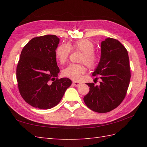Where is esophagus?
Instances as JSON below:
<instances>
[{
    "mask_svg": "<svg viewBox=\"0 0 147 147\" xmlns=\"http://www.w3.org/2000/svg\"><path fill=\"white\" fill-rule=\"evenodd\" d=\"M80 82H73V85L74 86H79L80 85Z\"/></svg>",
    "mask_w": 147,
    "mask_h": 147,
    "instance_id": "obj_1",
    "label": "esophagus"
}]
</instances>
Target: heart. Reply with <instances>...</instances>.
Here are the masks:
<instances>
[{"label":"heart","mask_w":147,"mask_h":147,"mask_svg":"<svg viewBox=\"0 0 147 147\" xmlns=\"http://www.w3.org/2000/svg\"><path fill=\"white\" fill-rule=\"evenodd\" d=\"M71 50L82 52L79 61L85 64L87 67L93 69L96 67L98 62V55L94 52L95 46L93 42L88 39H81L71 43H63L59 45L55 50V56L61 64H64L68 60ZM86 71L83 64H69L62 71L64 76L73 80L80 78L82 74Z\"/></svg>","instance_id":"obj_1"}]
</instances>
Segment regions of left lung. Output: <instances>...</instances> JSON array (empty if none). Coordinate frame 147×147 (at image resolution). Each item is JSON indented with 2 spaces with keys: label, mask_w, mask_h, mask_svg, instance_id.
Masks as SVG:
<instances>
[{
  "label": "left lung",
  "mask_w": 147,
  "mask_h": 147,
  "mask_svg": "<svg viewBox=\"0 0 147 147\" xmlns=\"http://www.w3.org/2000/svg\"><path fill=\"white\" fill-rule=\"evenodd\" d=\"M93 76H100V85L88 83L90 91L84 96L93 111L105 113L115 109L125 98L131 78L128 53L117 40L106 38L101 43V56Z\"/></svg>",
  "instance_id": "1"
}]
</instances>
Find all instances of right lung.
<instances>
[{
	"label": "right lung",
	"mask_w": 147,
	"mask_h": 147,
	"mask_svg": "<svg viewBox=\"0 0 147 147\" xmlns=\"http://www.w3.org/2000/svg\"><path fill=\"white\" fill-rule=\"evenodd\" d=\"M59 43L54 35L35 37L21 51L16 69L18 88L24 101L33 107H55L72 83L67 78H57L60 70L55 50Z\"/></svg>",
	"instance_id": "obj_1"
}]
</instances>
